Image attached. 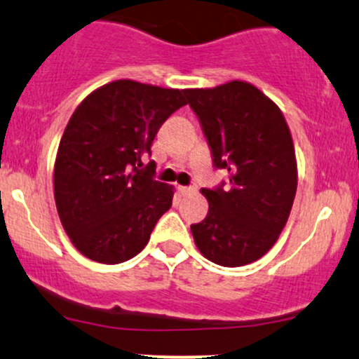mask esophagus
I'll return each mask as SVG.
<instances>
[{"mask_svg":"<svg viewBox=\"0 0 359 359\" xmlns=\"http://www.w3.org/2000/svg\"><path fill=\"white\" fill-rule=\"evenodd\" d=\"M178 190H180L181 195H188V193L195 191L196 188L195 187H178Z\"/></svg>","mask_w":359,"mask_h":359,"instance_id":"34e87169","label":"esophagus"}]
</instances>
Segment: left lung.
<instances>
[{
	"label": "left lung",
	"mask_w": 359,
	"mask_h": 359,
	"mask_svg": "<svg viewBox=\"0 0 359 359\" xmlns=\"http://www.w3.org/2000/svg\"><path fill=\"white\" fill-rule=\"evenodd\" d=\"M229 183L203 188L208 213L191 225L196 248L220 266L264 256L287 224L297 191V161L285 116L256 86L231 81L212 90H184Z\"/></svg>",
	"instance_id": "1"
}]
</instances>
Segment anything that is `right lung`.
Returning <instances> with one entry per match:
<instances>
[{"label":"right lung","instance_id":"right-lung-1","mask_svg":"<svg viewBox=\"0 0 359 359\" xmlns=\"http://www.w3.org/2000/svg\"><path fill=\"white\" fill-rule=\"evenodd\" d=\"M184 104V90L118 79L76 108L55 158L54 196L81 255L118 264L146 248L171 208L172 187L156 181V163L144 161L161 126Z\"/></svg>","mask_w":359,"mask_h":359}]
</instances>
